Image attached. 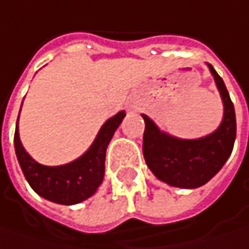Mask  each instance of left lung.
Instances as JSON below:
<instances>
[{
	"instance_id": "left-lung-1",
	"label": "left lung",
	"mask_w": 249,
	"mask_h": 249,
	"mask_svg": "<svg viewBox=\"0 0 249 249\" xmlns=\"http://www.w3.org/2000/svg\"><path fill=\"white\" fill-rule=\"evenodd\" d=\"M208 67L224 104L222 123L213 134L196 140L175 138L162 132L142 114L145 121L142 142L145 162L158 179L172 187L192 190L207 184L222 168L234 148L237 135L234 104L222 78L211 64Z\"/></svg>"
}]
</instances>
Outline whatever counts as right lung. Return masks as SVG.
I'll list each match as a JSON object with an SVG mask.
<instances>
[{
  "label": "right lung",
  "mask_w": 249,
  "mask_h": 249,
  "mask_svg": "<svg viewBox=\"0 0 249 249\" xmlns=\"http://www.w3.org/2000/svg\"><path fill=\"white\" fill-rule=\"evenodd\" d=\"M124 117V111H120L109 118L102 125L95 141L84 155L59 167L42 165L30 157L21 144L17 120L14 147L19 167L31 188L42 198L62 205L79 204L94 195L104 179L107 147Z\"/></svg>",
  "instance_id": "right-lung-1"
}]
</instances>
